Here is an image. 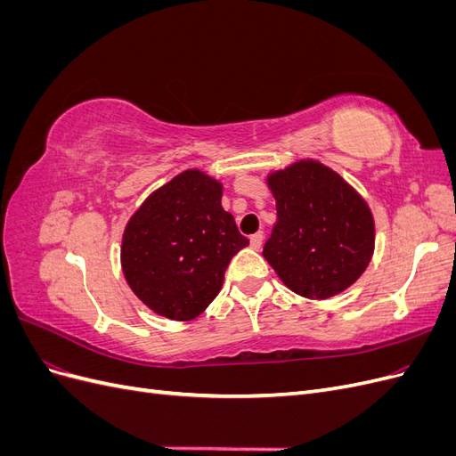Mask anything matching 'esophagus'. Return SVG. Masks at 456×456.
Here are the masks:
<instances>
[{"label":"esophagus","instance_id":"34e87169","mask_svg":"<svg viewBox=\"0 0 456 456\" xmlns=\"http://www.w3.org/2000/svg\"><path fill=\"white\" fill-rule=\"evenodd\" d=\"M262 240H265V233H262V232H256V233H253V236H251V247H253V249H260V245H262Z\"/></svg>","mask_w":456,"mask_h":456}]
</instances>
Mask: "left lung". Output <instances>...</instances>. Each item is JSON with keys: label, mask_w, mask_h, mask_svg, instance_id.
<instances>
[{"label": "left lung", "mask_w": 456, "mask_h": 456, "mask_svg": "<svg viewBox=\"0 0 456 456\" xmlns=\"http://www.w3.org/2000/svg\"><path fill=\"white\" fill-rule=\"evenodd\" d=\"M275 223L265 258L291 291L329 298L365 272L375 249L367 203L335 171L298 161L268 178Z\"/></svg>", "instance_id": "left-lung-1"}]
</instances>
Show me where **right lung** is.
Masks as SVG:
<instances>
[{
  "label": "right lung",
  "mask_w": 456,
  "mask_h": 456,
  "mask_svg": "<svg viewBox=\"0 0 456 456\" xmlns=\"http://www.w3.org/2000/svg\"><path fill=\"white\" fill-rule=\"evenodd\" d=\"M220 198L211 176L184 171L142 203L123 233L127 283L169 320L186 322L209 306L232 256L249 245Z\"/></svg>",
  "instance_id": "right-lung-1"
}]
</instances>
